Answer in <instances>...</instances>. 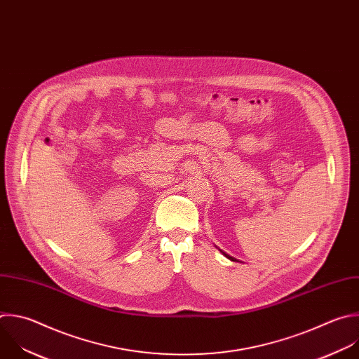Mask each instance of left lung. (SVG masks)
<instances>
[{
  "mask_svg": "<svg viewBox=\"0 0 359 359\" xmlns=\"http://www.w3.org/2000/svg\"><path fill=\"white\" fill-rule=\"evenodd\" d=\"M221 252H222V251H221ZM222 255H224V257H226V258H228V259H229V261H236V259H235V258H232V257H229V255H228V254H225V252H222Z\"/></svg>",
  "mask_w": 359,
  "mask_h": 359,
  "instance_id": "left-lung-1",
  "label": "left lung"
}]
</instances>
